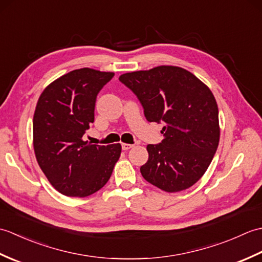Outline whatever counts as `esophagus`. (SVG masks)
<instances>
[{
	"mask_svg": "<svg viewBox=\"0 0 262 262\" xmlns=\"http://www.w3.org/2000/svg\"><path fill=\"white\" fill-rule=\"evenodd\" d=\"M133 147L132 144H121V148L124 149V151H128V149H130Z\"/></svg>",
	"mask_w": 262,
	"mask_h": 262,
	"instance_id": "esophagus-1",
	"label": "esophagus"
}]
</instances>
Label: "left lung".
I'll return each mask as SVG.
<instances>
[{
	"label": "left lung",
	"instance_id": "1",
	"mask_svg": "<svg viewBox=\"0 0 262 262\" xmlns=\"http://www.w3.org/2000/svg\"><path fill=\"white\" fill-rule=\"evenodd\" d=\"M137 97L147 121L162 124L164 138L148 144L144 179L166 192L185 190L207 170L220 142L213 93L187 70L158 66L119 76Z\"/></svg>",
	"mask_w": 262,
	"mask_h": 262
}]
</instances>
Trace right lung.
<instances>
[{
  "instance_id": "add662e5",
  "label": "right lung",
  "mask_w": 262,
  "mask_h": 262,
  "mask_svg": "<svg viewBox=\"0 0 262 262\" xmlns=\"http://www.w3.org/2000/svg\"><path fill=\"white\" fill-rule=\"evenodd\" d=\"M111 72L80 69L51 83L33 115V148L52 186L69 197H86L108 182L121 146L91 145L82 140L94 121L98 93Z\"/></svg>"
}]
</instances>
